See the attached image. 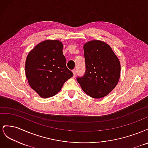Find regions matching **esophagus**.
Segmentation results:
<instances>
[{"label": "esophagus", "mask_w": 148, "mask_h": 148, "mask_svg": "<svg viewBox=\"0 0 148 148\" xmlns=\"http://www.w3.org/2000/svg\"><path fill=\"white\" fill-rule=\"evenodd\" d=\"M72 71H73V77H75V75H76V71H76L75 69H74V70H73Z\"/></svg>", "instance_id": "1"}]
</instances>
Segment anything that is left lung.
I'll use <instances>...</instances> for the list:
<instances>
[{
    "mask_svg": "<svg viewBox=\"0 0 148 148\" xmlns=\"http://www.w3.org/2000/svg\"><path fill=\"white\" fill-rule=\"evenodd\" d=\"M86 70L77 78L83 91L93 98L107 96L117 84L120 64L111 47L106 42L95 40L83 46Z\"/></svg>",
    "mask_w": 148,
    "mask_h": 148,
    "instance_id": "obj_1",
    "label": "left lung"
}]
</instances>
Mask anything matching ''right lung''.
<instances>
[{
  "label": "right lung",
  "instance_id": "add662e5",
  "mask_svg": "<svg viewBox=\"0 0 148 148\" xmlns=\"http://www.w3.org/2000/svg\"><path fill=\"white\" fill-rule=\"evenodd\" d=\"M63 44L58 40L38 44L26 57L25 74L29 86L38 95L47 98L56 95L73 73L66 66Z\"/></svg>",
  "mask_w": 148,
  "mask_h": 148
}]
</instances>
